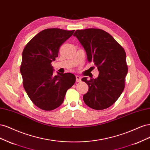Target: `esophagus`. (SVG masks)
<instances>
[{"mask_svg":"<svg viewBox=\"0 0 150 150\" xmlns=\"http://www.w3.org/2000/svg\"><path fill=\"white\" fill-rule=\"evenodd\" d=\"M76 82H80L81 81V76L76 75Z\"/></svg>","mask_w":150,"mask_h":150,"instance_id":"esophagus-1","label":"esophagus"}]
</instances>
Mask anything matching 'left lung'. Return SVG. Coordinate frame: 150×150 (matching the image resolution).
<instances>
[{
  "label": "left lung",
  "mask_w": 150,
  "mask_h": 150,
  "mask_svg": "<svg viewBox=\"0 0 150 150\" xmlns=\"http://www.w3.org/2000/svg\"><path fill=\"white\" fill-rule=\"evenodd\" d=\"M74 35L85 49L88 61L93 62L99 71L96 79H81L89 87L83 96L84 102L94 110L107 108L125 88L128 72L126 53L112 35L99 28L77 30Z\"/></svg>",
  "instance_id": "1"
}]
</instances>
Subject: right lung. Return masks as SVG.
Listing matches in <instances>:
<instances>
[{
    "mask_svg": "<svg viewBox=\"0 0 150 150\" xmlns=\"http://www.w3.org/2000/svg\"><path fill=\"white\" fill-rule=\"evenodd\" d=\"M60 28H47L27 43L22 52L21 73L28 97L39 108L53 110L62 104L67 91L75 83L70 73L53 75L51 63L58 57L60 46L74 32Z\"/></svg>",
    "mask_w": 150,
    "mask_h": 150,
    "instance_id": "obj_1",
    "label": "right lung"
}]
</instances>
